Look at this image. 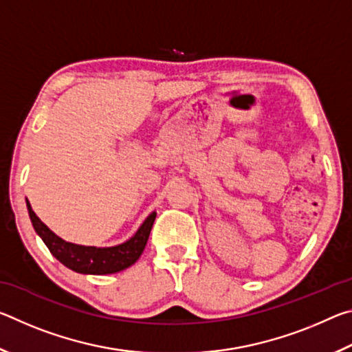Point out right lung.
<instances>
[{
	"instance_id": "1",
	"label": "right lung",
	"mask_w": 352,
	"mask_h": 352,
	"mask_svg": "<svg viewBox=\"0 0 352 352\" xmlns=\"http://www.w3.org/2000/svg\"><path fill=\"white\" fill-rule=\"evenodd\" d=\"M26 205L34 230L43 239L45 245L50 248L52 256L60 261L63 265H67L68 269L77 273H85V275H109V273L121 272L135 264L141 253L144 252L152 225L155 217H157V214L152 212L146 219V222L140 226V230L136 231L132 239L121 243V245L96 248L76 245V243L62 241L35 216L29 201H26Z\"/></svg>"
}]
</instances>
